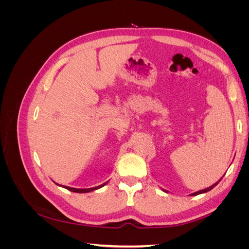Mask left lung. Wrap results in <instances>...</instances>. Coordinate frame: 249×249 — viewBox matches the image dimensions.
Masks as SVG:
<instances>
[{
  "instance_id": "obj_1",
  "label": "left lung",
  "mask_w": 249,
  "mask_h": 249,
  "mask_svg": "<svg viewBox=\"0 0 249 249\" xmlns=\"http://www.w3.org/2000/svg\"><path fill=\"white\" fill-rule=\"evenodd\" d=\"M221 179V178H220ZM219 179V180H220ZM218 183H219V182H217V183H215L214 185H212V186H211V187H209V188H207V189H203V190H200V191H197V192H194V193H192L191 195H198V194H201V193H206V192H208V191H210V190H212L213 189V188L218 184Z\"/></svg>"
}]
</instances>
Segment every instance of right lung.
I'll return each instance as SVG.
<instances>
[{
	"label": "right lung",
	"instance_id": "1",
	"mask_svg": "<svg viewBox=\"0 0 249 249\" xmlns=\"http://www.w3.org/2000/svg\"><path fill=\"white\" fill-rule=\"evenodd\" d=\"M107 183H104L103 185L101 186H97V187H94V188H88V189H76V188H71V187H66L64 186L65 189L70 190V191H72V192H77V193H86V192H90V191H93V190H96L99 189V188H102L103 186L106 185Z\"/></svg>",
	"mask_w": 249,
	"mask_h": 249
}]
</instances>
